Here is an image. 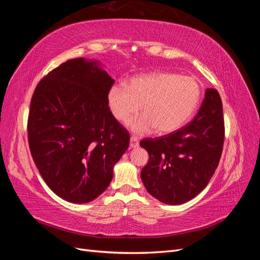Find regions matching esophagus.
Wrapping results in <instances>:
<instances>
[{
    "instance_id": "esophagus-1",
    "label": "esophagus",
    "mask_w": 260,
    "mask_h": 260,
    "mask_svg": "<svg viewBox=\"0 0 260 260\" xmlns=\"http://www.w3.org/2000/svg\"><path fill=\"white\" fill-rule=\"evenodd\" d=\"M139 146V140L137 137L132 136L130 138V148H135V147H138Z\"/></svg>"
}]
</instances>
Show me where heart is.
<instances>
[{
	"label": "heart",
	"instance_id": "1",
	"mask_svg": "<svg viewBox=\"0 0 260 260\" xmlns=\"http://www.w3.org/2000/svg\"><path fill=\"white\" fill-rule=\"evenodd\" d=\"M202 85L193 76L152 73L132 77L124 85L114 84L107 92V106L117 121L128 123L141 106L142 115L130 124L138 135L156 129L170 133L182 127L198 109Z\"/></svg>",
	"mask_w": 260,
	"mask_h": 260
}]
</instances>
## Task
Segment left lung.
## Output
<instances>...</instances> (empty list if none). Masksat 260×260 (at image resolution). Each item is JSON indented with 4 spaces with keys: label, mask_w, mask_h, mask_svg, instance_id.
Listing matches in <instances>:
<instances>
[{
    "label": "left lung",
    "mask_w": 260,
    "mask_h": 260,
    "mask_svg": "<svg viewBox=\"0 0 260 260\" xmlns=\"http://www.w3.org/2000/svg\"><path fill=\"white\" fill-rule=\"evenodd\" d=\"M224 121L217 90L207 89L194 119L156 139H144L149 159L141 170L147 192L168 205L194 199L208 184L222 153Z\"/></svg>",
    "instance_id": "1"
}]
</instances>
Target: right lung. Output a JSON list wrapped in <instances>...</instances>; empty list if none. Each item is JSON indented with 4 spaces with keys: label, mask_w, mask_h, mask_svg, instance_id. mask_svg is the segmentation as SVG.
Wrapping results in <instances>:
<instances>
[{
    "label": "right lung",
    "mask_w": 260,
    "mask_h": 260,
    "mask_svg": "<svg viewBox=\"0 0 260 260\" xmlns=\"http://www.w3.org/2000/svg\"><path fill=\"white\" fill-rule=\"evenodd\" d=\"M115 80L99 60L69 59L38 83L30 103L28 141L45 183L59 198L95 200L113 179L130 135L111 114Z\"/></svg>",
    "instance_id": "right-lung-1"
}]
</instances>
